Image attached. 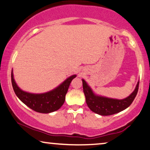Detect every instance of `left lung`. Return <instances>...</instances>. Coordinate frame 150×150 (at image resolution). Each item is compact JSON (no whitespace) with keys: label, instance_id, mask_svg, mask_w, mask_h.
I'll return each mask as SVG.
<instances>
[{"label":"left lung","instance_id":"obj_1","mask_svg":"<svg viewBox=\"0 0 150 150\" xmlns=\"http://www.w3.org/2000/svg\"><path fill=\"white\" fill-rule=\"evenodd\" d=\"M82 82L83 93L85 94L86 101L88 107L93 112L101 115L115 114L129 107L137 96L139 84V82H138L135 90L129 96L122 100H117L95 95L83 79H82Z\"/></svg>","mask_w":150,"mask_h":150}]
</instances>
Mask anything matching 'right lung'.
<instances>
[{
    "instance_id": "add662e5",
    "label": "right lung",
    "mask_w": 150,
    "mask_h": 150,
    "mask_svg": "<svg viewBox=\"0 0 150 150\" xmlns=\"http://www.w3.org/2000/svg\"><path fill=\"white\" fill-rule=\"evenodd\" d=\"M75 77V75L71 76L55 90L39 94L28 93L20 90L14 81L12 72L11 83L15 93L25 105L37 112L48 113L58 110L64 104L71 82Z\"/></svg>"
}]
</instances>
